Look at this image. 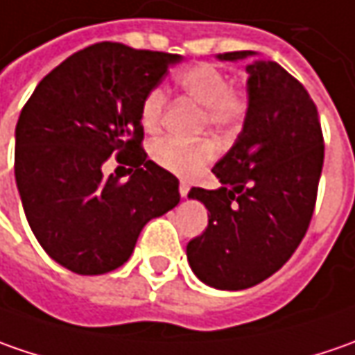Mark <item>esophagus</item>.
Instances as JSON below:
<instances>
[{
    "label": "esophagus",
    "instance_id": "34e87169",
    "mask_svg": "<svg viewBox=\"0 0 355 355\" xmlns=\"http://www.w3.org/2000/svg\"><path fill=\"white\" fill-rule=\"evenodd\" d=\"M187 193H189V185L182 182V184H180V196H182V198H187Z\"/></svg>",
    "mask_w": 355,
    "mask_h": 355
}]
</instances>
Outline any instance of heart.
Wrapping results in <instances>:
<instances>
[{
	"mask_svg": "<svg viewBox=\"0 0 355 355\" xmlns=\"http://www.w3.org/2000/svg\"><path fill=\"white\" fill-rule=\"evenodd\" d=\"M175 83L191 101L203 106L207 122L217 128L237 126L247 116L249 110L247 92L231 87V80L225 71H221L215 64L201 62L196 67H189L178 75ZM164 108H166L164 89L156 87L148 90L140 106V122L144 130L154 132L159 128ZM152 156L157 166L178 175L191 178L211 159L213 146L207 140L184 142L178 138H162L154 144Z\"/></svg>",
	"mask_w": 355,
	"mask_h": 355,
	"instance_id": "1",
	"label": "heart"
}]
</instances>
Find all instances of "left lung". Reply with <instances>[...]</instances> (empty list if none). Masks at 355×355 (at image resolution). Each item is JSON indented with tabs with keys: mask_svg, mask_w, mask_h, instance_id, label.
Returning a JSON list of instances; mask_svg holds the SVG:
<instances>
[{
	"mask_svg": "<svg viewBox=\"0 0 355 355\" xmlns=\"http://www.w3.org/2000/svg\"><path fill=\"white\" fill-rule=\"evenodd\" d=\"M219 59H251L249 110L237 142L213 168L221 187H191L187 196L209 211L207 229L187 243V261L201 282L243 291L275 275L306 235L324 138L316 104L279 62L252 51Z\"/></svg>",
	"mask_w": 355,
	"mask_h": 355,
	"instance_id": "obj_1",
	"label": "left lung"
}]
</instances>
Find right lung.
I'll list each match as a JSON object with an SVG mask.
<instances>
[{"label": "right lung", "mask_w": 355, "mask_h": 355, "mask_svg": "<svg viewBox=\"0 0 355 355\" xmlns=\"http://www.w3.org/2000/svg\"><path fill=\"white\" fill-rule=\"evenodd\" d=\"M180 55L96 43L55 67L15 126V182L39 245L76 275H104L130 259L144 225L180 203V182L144 152L142 98ZM128 163L120 182L102 173Z\"/></svg>", "instance_id": "right-lung-1"}]
</instances>
